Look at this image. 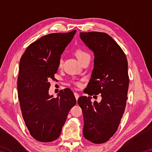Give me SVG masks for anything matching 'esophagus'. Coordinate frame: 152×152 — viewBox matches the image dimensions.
<instances>
[{"mask_svg":"<svg viewBox=\"0 0 152 152\" xmlns=\"http://www.w3.org/2000/svg\"><path fill=\"white\" fill-rule=\"evenodd\" d=\"M74 96H75L76 99V100H78V99L79 98V96H80V95H79L78 93H74Z\"/></svg>","mask_w":152,"mask_h":152,"instance_id":"esophagus-1","label":"esophagus"}]
</instances>
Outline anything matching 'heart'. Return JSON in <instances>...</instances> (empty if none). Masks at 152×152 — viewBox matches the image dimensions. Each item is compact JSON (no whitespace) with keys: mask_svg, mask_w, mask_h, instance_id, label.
I'll list each match as a JSON object with an SVG mask.
<instances>
[{"mask_svg":"<svg viewBox=\"0 0 152 152\" xmlns=\"http://www.w3.org/2000/svg\"><path fill=\"white\" fill-rule=\"evenodd\" d=\"M74 54H75L77 59L80 61V63H81L83 60H84L86 57H89V53L82 49H77L75 51V52H74ZM62 64H63V60L61 59L59 61V66L61 67L62 66ZM74 83L78 86H81V83L80 82H74Z\"/></svg>","mask_w":152,"mask_h":152,"instance_id":"1","label":"heart"}]
</instances>
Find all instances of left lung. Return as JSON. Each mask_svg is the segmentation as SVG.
Listing matches in <instances>:
<instances>
[{
    "label": "left lung",
    "instance_id": "left-lung-1",
    "mask_svg": "<svg viewBox=\"0 0 152 152\" xmlns=\"http://www.w3.org/2000/svg\"><path fill=\"white\" fill-rule=\"evenodd\" d=\"M80 37L95 56L94 69L85 93L102 97L99 103H92L91 96L78 99L84 121L83 134L93 143L102 144L117 131L125 112L129 83L127 60L108 34L88 32L80 33Z\"/></svg>",
    "mask_w": 152,
    "mask_h": 152
}]
</instances>
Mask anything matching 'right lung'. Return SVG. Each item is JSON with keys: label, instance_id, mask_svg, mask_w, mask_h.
<instances>
[{"label": "right lung", "instance_id": "1", "mask_svg": "<svg viewBox=\"0 0 152 152\" xmlns=\"http://www.w3.org/2000/svg\"><path fill=\"white\" fill-rule=\"evenodd\" d=\"M76 33L45 35L27 47L19 62L18 91L22 116L31 136L42 142L59 137L69 112L76 103L69 88L61 90L56 98L48 93L61 55Z\"/></svg>", "mask_w": 152, "mask_h": 152}]
</instances>
